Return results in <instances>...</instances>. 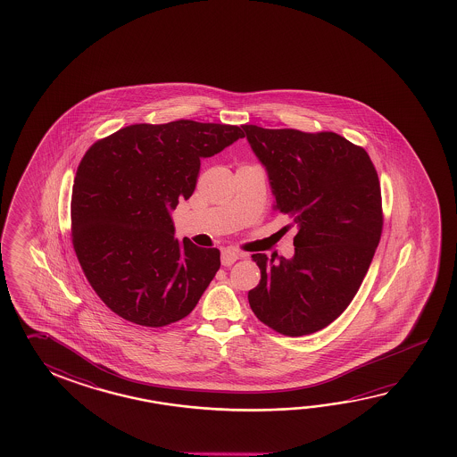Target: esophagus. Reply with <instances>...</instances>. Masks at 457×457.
I'll use <instances>...</instances> for the list:
<instances>
[{
  "label": "esophagus",
  "instance_id": "esophagus-1",
  "mask_svg": "<svg viewBox=\"0 0 457 457\" xmlns=\"http://www.w3.org/2000/svg\"><path fill=\"white\" fill-rule=\"evenodd\" d=\"M239 257H241V255H239L236 250H223V252H221V265H223V267H231L236 260H239Z\"/></svg>",
  "mask_w": 457,
  "mask_h": 457
}]
</instances>
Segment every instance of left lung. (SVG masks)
I'll return each instance as SVG.
<instances>
[{"label":"left lung","mask_w":457,"mask_h":457,"mask_svg":"<svg viewBox=\"0 0 457 457\" xmlns=\"http://www.w3.org/2000/svg\"><path fill=\"white\" fill-rule=\"evenodd\" d=\"M242 129L275 210L297 228L293 259L252 255L262 276L250 309L281 335H311L347 309L369 271L383 229L378 174L361 146L335 132Z\"/></svg>","instance_id":"left-lung-1"}]
</instances>
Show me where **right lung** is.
<instances>
[{
	"mask_svg": "<svg viewBox=\"0 0 457 457\" xmlns=\"http://www.w3.org/2000/svg\"><path fill=\"white\" fill-rule=\"evenodd\" d=\"M242 137L237 126L179 120L128 126L87 150L72 186V245L120 319L160 328L194 311L220 250L174 239L171 210L192 195L200 160Z\"/></svg>",
	"mask_w": 457,
	"mask_h": 457,
	"instance_id": "obj_1",
	"label": "right lung"
}]
</instances>
